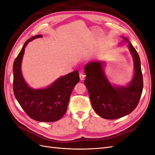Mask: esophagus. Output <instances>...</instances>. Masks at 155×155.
Instances as JSON below:
<instances>
[{
    "instance_id": "esophagus-1",
    "label": "esophagus",
    "mask_w": 155,
    "mask_h": 155,
    "mask_svg": "<svg viewBox=\"0 0 155 155\" xmlns=\"http://www.w3.org/2000/svg\"><path fill=\"white\" fill-rule=\"evenodd\" d=\"M85 77V74H84L83 72H80V73H79V78H80L81 80H83V79H84Z\"/></svg>"
}]
</instances>
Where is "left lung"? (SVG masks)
<instances>
[{
  "mask_svg": "<svg viewBox=\"0 0 155 155\" xmlns=\"http://www.w3.org/2000/svg\"><path fill=\"white\" fill-rule=\"evenodd\" d=\"M123 38L127 43L134 63V78L127 87H112L103 72L101 63L91 62L85 67L84 83L93 109L105 119H118L130 114L137 107L142 93L143 83L140 57L129 40Z\"/></svg>",
  "mask_w": 155,
  "mask_h": 155,
  "instance_id": "1",
  "label": "left lung"
}]
</instances>
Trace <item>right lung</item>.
Wrapping results in <instances>:
<instances>
[{"label": "right lung", "mask_w": 155, "mask_h": 155, "mask_svg": "<svg viewBox=\"0 0 155 155\" xmlns=\"http://www.w3.org/2000/svg\"><path fill=\"white\" fill-rule=\"evenodd\" d=\"M42 37L37 35L26 41L13 66V93L18 104L31 119L43 122H53L65 114L70 95L75 85L79 81L78 70L59 78L52 85L34 90L30 88L23 79L21 65L25 48L30 41Z\"/></svg>", "instance_id": "right-lung-1"}]
</instances>
